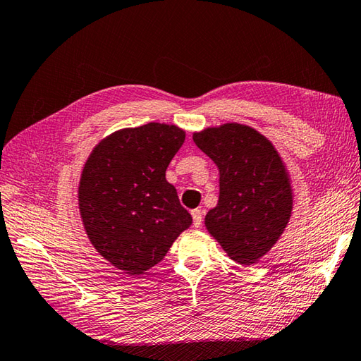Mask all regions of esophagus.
Instances as JSON below:
<instances>
[{
    "label": "esophagus",
    "mask_w": 361,
    "mask_h": 361,
    "mask_svg": "<svg viewBox=\"0 0 361 361\" xmlns=\"http://www.w3.org/2000/svg\"><path fill=\"white\" fill-rule=\"evenodd\" d=\"M192 222H194V227H200L202 225V221H203V213H202V209H194L192 213Z\"/></svg>",
    "instance_id": "1"
}]
</instances>
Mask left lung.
<instances>
[{"instance_id": "left-lung-1", "label": "left lung", "mask_w": 361, "mask_h": 361, "mask_svg": "<svg viewBox=\"0 0 361 361\" xmlns=\"http://www.w3.org/2000/svg\"><path fill=\"white\" fill-rule=\"evenodd\" d=\"M194 142L219 169V202L204 225L227 255L249 266L269 252L286 228L293 190L279 152L247 125L225 123L194 133Z\"/></svg>"}]
</instances>
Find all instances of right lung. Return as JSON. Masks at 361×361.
I'll list each match as a JSON object with an SVG mask.
<instances>
[{"label":"right lung","mask_w":361,"mask_h":361,"mask_svg":"<svg viewBox=\"0 0 361 361\" xmlns=\"http://www.w3.org/2000/svg\"><path fill=\"white\" fill-rule=\"evenodd\" d=\"M185 136L178 126L154 122L118 130L84 164L78 202L89 241L128 275L158 264L192 224L166 180Z\"/></svg>","instance_id":"obj_1"}]
</instances>
